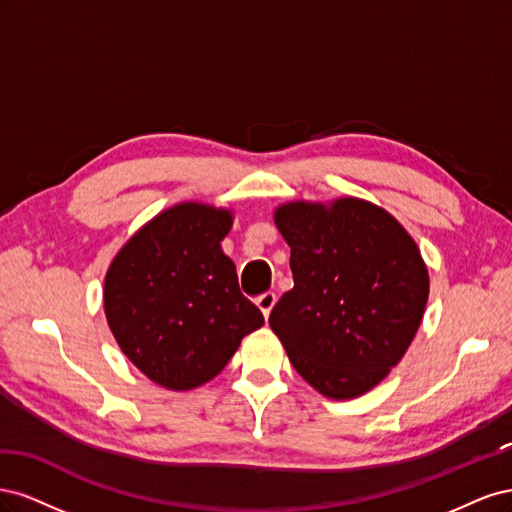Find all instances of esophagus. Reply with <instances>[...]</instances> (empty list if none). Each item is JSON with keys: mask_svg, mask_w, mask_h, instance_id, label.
I'll use <instances>...</instances> for the list:
<instances>
[{"mask_svg": "<svg viewBox=\"0 0 512 512\" xmlns=\"http://www.w3.org/2000/svg\"><path fill=\"white\" fill-rule=\"evenodd\" d=\"M275 294L273 292H265V294H260V297L256 299V305L260 307V312L265 314V318H269V314H271V309H273V305H275Z\"/></svg>", "mask_w": 512, "mask_h": 512, "instance_id": "obj_1", "label": "esophagus"}]
</instances>
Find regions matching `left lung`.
<instances>
[{"label":"left lung","mask_w":512,"mask_h":512,"mask_svg":"<svg viewBox=\"0 0 512 512\" xmlns=\"http://www.w3.org/2000/svg\"><path fill=\"white\" fill-rule=\"evenodd\" d=\"M275 224L290 245L294 288L269 316L305 382L352 399L386 378L421 327L429 275L393 215L359 198L288 203Z\"/></svg>","instance_id":"obj_1"}]
</instances>
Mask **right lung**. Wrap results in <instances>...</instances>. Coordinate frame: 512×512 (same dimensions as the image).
<instances>
[{
	"label": "right lung",
	"instance_id": "1",
	"mask_svg": "<svg viewBox=\"0 0 512 512\" xmlns=\"http://www.w3.org/2000/svg\"><path fill=\"white\" fill-rule=\"evenodd\" d=\"M226 209L183 203L121 247L104 280V309L123 354L170 391L215 378L241 339L265 324L222 252Z\"/></svg>",
	"mask_w": 512,
	"mask_h": 512
}]
</instances>
